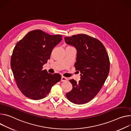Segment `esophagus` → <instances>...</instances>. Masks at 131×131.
<instances>
[{"mask_svg":"<svg viewBox=\"0 0 131 131\" xmlns=\"http://www.w3.org/2000/svg\"><path fill=\"white\" fill-rule=\"evenodd\" d=\"M68 80V78H67L64 77H63V76L61 77V81L62 82H66V81H67Z\"/></svg>","mask_w":131,"mask_h":131,"instance_id":"esophagus-1","label":"esophagus"}]
</instances>
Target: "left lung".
Masks as SVG:
<instances>
[{"label": "left lung", "mask_w": 131, "mask_h": 131, "mask_svg": "<svg viewBox=\"0 0 131 131\" xmlns=\"http://www.w3.org/2000/svg\"><path fill=\"white\" fill-rule=\"evenodd\" d=\"M68 45L77 50L75 69L80 71L81 80H70L73 88L66 96L71 102L81 105L89 102L99 93L109 73V58L103 43L86 34L65 37Z\"/></svg>", "instance_id": "left-lung-1"}]
</instances>
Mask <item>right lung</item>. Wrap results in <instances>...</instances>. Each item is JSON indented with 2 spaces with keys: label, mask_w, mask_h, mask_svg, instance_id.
Here are the masks:
<instances>
[{
  "label": "right lung",
  "mask_w": 131,
  "mask_h": 131,
  "mask_svg": "<svg viewBox=\"0 0 131 131\" xmlns=\"http://www.w3.org/2000/svg\"><path fill=\"white\" fill-rule=\"evenodd\" d=\"M62 39L61 35H51L36 30L28 32L14 47L11 68L18 88L26 97L33 100L45 98L61 80L59 74H49L42 66Z\"/></svg>",
  "instance_id": "obj_1"
}]
</instances>
